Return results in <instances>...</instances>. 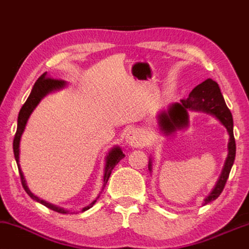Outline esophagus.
I'll return each mask as SVG.
<instances>
[{
	"label": "esophagus",
	"mask_w": 249,
	"mask_h": 249,
	"mask_svg": "<svg viewBox=\"0 0 249 249\" xmlns=\"http://www.w3.org/2000/svg\"><path fill=\"white\" fill-rule=\"evenodd\" d=\"M126 143L133 147H140L144 145V139L139 128H131L125 136Z\"/></svg>",
	"instance_id": "obj_1"
}]
</instances>
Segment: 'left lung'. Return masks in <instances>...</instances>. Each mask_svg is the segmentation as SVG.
Returning <instances> with one entry per match:
<instances>
[{"mask_svg": "<svg viewBox=\"0 0 249 249\" xmlns=\"http://www.w3.org/2000/svg\"><path fill=\"white\" fill-rule=\"evenodd\" d=\"M192 112H203L213 115L219 120L220 123L225 126L229 134L228 143V155L226 159L224 169L218 179L216 185L210 192L209 196L205 199L203 205H207L213 200H216L224 190L225 184L231 173V166L233 164L236 157V143L233 137V122L231 110L226 105L224 96H222L220 88L216 81L208 78L203 83L192 89L187 98L181 99L180 103L172 104L169 107L168 112H162L159 115V123L166 134H171L178 129H181L188 126L189 113ZM148 170L152 171V162L148 161Z\"/></svg>", "mask_w": 249, "mask_h": 249, "instance_id": "1", "label": "left lung"}]
</instances>
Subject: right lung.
I'll return each mask as SVG.
<instances>
[{
    "instance_id": "obj_1",
    "label": "right lung",
    "mask_w": 249,
    "mask_h": 249,
    "mask_svg": "<svg viewBox=\"0 0 249 249\" xmlns=\"http://www.w3.org/2000/svg\"><path fill=\"white\" fill-rule=\"evenodd\" d=\"M66 85H67V83L65 80L53 79V78L48 77L47 72L42 73V75L38 78V80H36V84L33 85V88H32L31 92H30L27 102L23 104V106H22V108L20 109V113H18V128H17L16 136H14V140H13L14 158H16V161H17V164H18V173H20V177H21V182H22V185H23L25 192H27V194L30 196H31L33 200H36V201L42 203L43 206H46L47 208H49V209L53 210V211H57V213H69V211L65 210L64 208L57 207L54 205H51V203H49V202L44 201V200L40 199L39 196H35L31 191H30V189L28 188V185H27V182H25L23 172H22V170H21L20 163H18V162H20V161H18V158H20L18 155H20V141H21L22 133H23V131H24L25 125H27V122L29 120L30 115H31V113L33 112V109H35L36 107L38 106V104L44 97V96H47L48 94H49V92H53L54 90H59V89H62L64 87H66ZM124 157H125V154L123 153V151L121 150L120 146L113 147L112 150L109 151V153L107 154L105 171H104L103 189L105 188V185L107 183V181H108V179H109V176H110V173H112L113 169L115 168V165H116L117 163L120 162ZM98 198H99V196H97V198H96V200H94V201L90 203V205H88L87 207L83 208V211H86V210L89 209V208H91L92 206H94L95 202L97 201Z\"/></svg>"
}]
</instances>
